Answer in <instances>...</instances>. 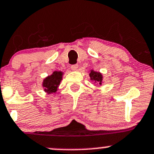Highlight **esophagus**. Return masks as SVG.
Here are the masks:
<instances>
[{
  "label": "esophagus",
  "instance_id": "esophagus-1",
  "mask_svg": "<svg viewBox=\"0 0 154 154\" xmlns=\"http://www.w3.org/2000/svg\"><path fill=\"white\" fill-rule=\"evenodd\" d=\"M71 70H72V71H77V68H78V65L77 64L72 65V66H71Z\"/></svg>",
  "mask_w": 154,
  "mask_h": 154
}]
</instances>
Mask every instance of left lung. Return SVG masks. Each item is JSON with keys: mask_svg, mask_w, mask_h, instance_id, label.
<instances>
[{"mask_svg": "<svg viewBox=\"0 0 154 154\" xmlns=\"http://www.w3.org/2000/svg\"><path fill=\"white\" fill-rule=\"evenodd\" d=\"M90 80L94 82V83H98L99 85H102L103 76L99 71H95L94 70H90L89 71Z\"/></svg>", "mask_w": 154, "mask_h": 154, "instance_id": "obj_1", "label": "left lung"}]
</instances>
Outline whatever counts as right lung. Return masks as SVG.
<instances>
[{
    "instance_id": "add662e5",
    "label": "right lung",
    "mask_w": 154,
    "mask_h": 154,
    "mask_svg": "<svg viewBox=\"0 0 154 154\" xmlns=\"http://www.w3.org/2000/svg\"><path fill=\"white\" fill-rule=\"evenodd\" d=\"M63 72L60 71H55L43 80L42 86L44 91L48 94L55 93L59 89L60 83L63 80Z\"/></svg>"
}]
</instances>
